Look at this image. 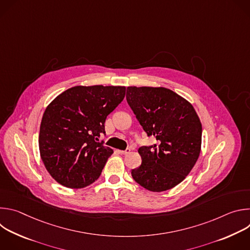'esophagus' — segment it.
Returning <instances> with one entry per match:
<instances>
[{
  "label": "esophagus",
  "instance_id": "34e87169",
  "mask_svg": "<svg viewBox=\"0 0 250 250\" xmlns=\"http://www.w3.org/2000/svg\"><path fill=\"white\" fill-rule=\"evenodd\" d=\"M118 152L120 153V154H127V153H129L130 152V149H125V150H118Z\"/></svg>",
  "mask_w": 250,
  "mask_h": 250
}]
</instances>
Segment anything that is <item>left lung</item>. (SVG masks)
<instances>
[{
	"instance_id": "left-lung-1",
	"label": "left lung",
	"mask_w": 250,
	"mask_h": 250,
	"mask_svg": "<svg viewBox=\"0 0 250 250\" xmlns=\"http://www.w3.org/2000/svg\"><path fill=\"white\" fill-rule=\"evenodd\" d=\"M126 101L147 135L158 144L138 149L141 165L131 171L150 192L180 184L195 166L202 146V124L186 99L164 87H127Z\"/></svg>"
}]
</instances>
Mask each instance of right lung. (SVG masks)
<instances>
[{"label":"right lung","instance_id":"right-lung-1","mask_svg":"<svg viewBox=\"0 0 250 250\" xmlns=\"http://www.w3.org/2000/svg\"><path fill=\"white\" fill-rule=\"evenodd\" d=\"M125 95V86H75L46 106L39 146L42 160L56 182L81 189L100 177L114 150L96 140L105 133V119Z\"/></svg>","mask_w":250,"mask_h":250}]
</instances>
